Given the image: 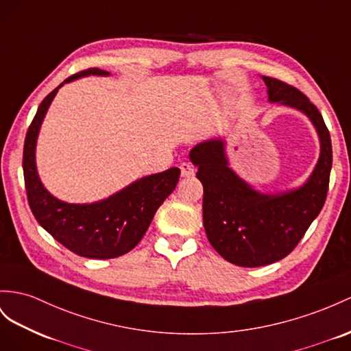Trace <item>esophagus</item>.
<instances>
[{
    "instance_id": "obj_1",
    "label": "esophagus",
    "mask_w": 351,
    "mask_h": 351,
    "mask_svg": "<svg viewBox=\"0 0 351 351\" xmlns=\"http://www.w3.org/2000/svg\"><path fill=\"white\" fill-rule=\"evenodd\" d=\"M179 169H181V175L184 178H190V176L195 175V169L190 163H182L181 166H179Z\"/></svg>"
}]
</instances>
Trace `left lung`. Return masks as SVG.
<instances>
[{"label": "left lung", "mask_w": 351, "mask_h": 351, "mask_svg": "<svg viewBox=\"0 0 351 351\" xmlns=\"http://www.w3.org/2000/svg\"><path fill=\"white\" fill-rule=\"evenodd\" d=\"M268 101L304 112L320 139V157L308 181L280 194L255 191L228 167L226 142L210 139L190 152L203 184V223L210 245L228 263L263 267L280 261L300 243L326 200L332 167L330 134L323 117L298 88L263 77Z\"/></svg>", "instance_id": "1"}]
</instances>
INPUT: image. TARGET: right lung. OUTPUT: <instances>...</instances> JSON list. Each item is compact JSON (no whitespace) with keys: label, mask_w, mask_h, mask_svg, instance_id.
I'll list each match as a JSON object with an SVG mask.
<instances>
[{"label":"right lung","mask_w":351,"mask_h":351,"mask_svg":"<svg viewBox=\"0 0 351 351\" xmlns=\"http://www.w3.org/2000/svg\"><path fill=\"white\" fill-rule=\"evenodd\" d=\"M86 75H110V73L88 68L71 75L38 106L23 145L25 188L35 219L60 245L80 256L110 259L128 254L139 243L157 209L175 190L181 170L172 167L143 176L108 199L90 204L66 203L53 197L41 184L35 166L38 132L58 90L65 83Z\"/></svg>","instance_id":"obj_1"}]
</instances>
